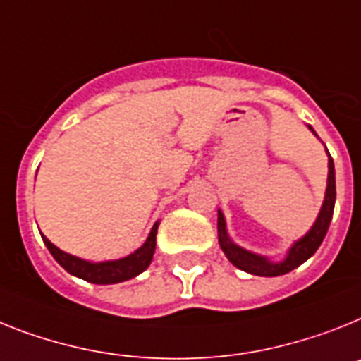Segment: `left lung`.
Segmentation results:
<instances>
[{
	"label": "left lung",
	"mask_w": 361,
	"mask_h": 361,
	"mask_svg": "<svg viewBox=\"0 0 361 361\" xmlns=\"http://www.w3.org/2000/svg\"><path fill=\"white\" fill-rule=\"evenodd\" d=\"M308 128L314 132L312 126ZM316 134V132H314ZM329 154V150H326ZM334 204H336V172H334V161L329 154V180H326V192L321 211L317 214L316 222L310 227V231L298 242H293V246L290 247L286 253V259L281 262H274L268 257L247 251L244 247L237 246L235 242L229 238L226 229V218H224L222 211H218V242L220 247L226 253L233 266H237L242 271H247L251 275H260V277H277V275H284L301 266L305 260L310 259L321 246V242L325 238L326 231H329L330 220H332V213H334Z\"/></svg>",
	"instance_id": "obj_1"
}]
</instances>
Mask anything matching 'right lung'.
Returning <instances> with one entry per match:
<instances>
[{"label": "right lung", "mask_w": 361, "mask_h": 361, "mask_svg": "<svg viewBox=\"0 0 361 361\" xmlns=\"http://www.w3.org/2000/svg\"><path fill=\"white\" fill-rule=\"evenodd\" d=\"M157 226L159 222L154 224V227L150 229V235H148L147 242L143 246L135 250L134 253H130L128 257L117 260H104V262H90V260L78 259L75 255H69L66 251L59 250V247L51 244L47 240L45 235H42V240L47 246V250L51 251V255L54 257V260L62 266L66 271H69L75 277H80L87 283L93 284H115L123 283V281H128V279L137 277L139 274H143L145 269L150 266L154 257V251H156V235H157Z\"/></svg>", "instance_id": "obj_1"}]
</instances>
